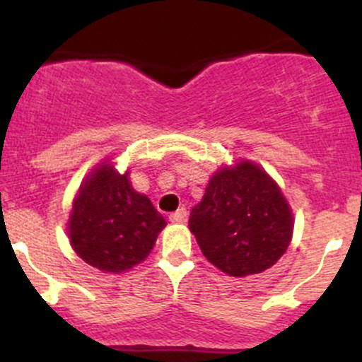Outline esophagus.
Returning a JSON list of instances; mask_svg holds the SVG:
<instances>
[{
	"label": "esophagus",
	"instance_id": "34e87169",
	"mask_svg": "<svg viewBox=\"0 0 362 362\" xmlns=\"http://www.w3.org/2000/svg\"><path fill=\"white\" fill-rule=\"evenodd\" d=\"M187 216H189V213H187V209L182 207V209H178V211H175V213L170 214V221L182 224V223L187 221Z\"/></svg>",
	"mask_w": 362,
	"mask_h": 362
}]
</instances>
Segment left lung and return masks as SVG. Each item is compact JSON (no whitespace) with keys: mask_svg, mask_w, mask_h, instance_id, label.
I'll use <instances>...</instances> for the list:
<instances>
[{"mask_svg":"<svg viewBox=\"0 0 362 362\" xmlns=\"http://www.w3.org/2000/svg\"><path fill=\"white\" fill-rule=\"evenodd\" d=\"M293 228L281 187L250 160L219 167L189 219L206 259L233 277L271 269L288 250Z\"/></svg>","mask_w":362,"mask_h":362,"instance_id":"8db88e82","label":"left lung"}]
</instances>
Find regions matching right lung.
Here are the masks:
<instances>
[{
  "label": "right lung",
  "mask_w": 362,
  "mask_h": 362,
  "mask_svg": "<svg viewBox=\"0 0 362 362\" xmlns=\"http://www.w3.org/2000/svg\"><path fill=\"white\" fill-rule=\"evenodd\" d=\"M165 226L149 197L131 185L129 170L119 173L112 161H103L78 189L68 236L73 250L91 267L122 274L146 259Z\"/></svg>",
  "instance_id": "right-lung-1"
}]
</instances>
